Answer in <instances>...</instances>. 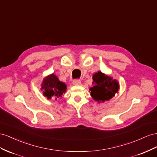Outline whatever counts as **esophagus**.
<instances>
[{"mask_svg":"<svg viewBox=\"0 0 157 157\" xmlns=\"http://www.w3.org/2000/svg\"><path fill=\"white\" fill-rule=\"evenodd\" d=\"M73 84L75 85V86H78V85L81 84V82H80V80L75 79V80H74V81H73Z\"/></svg>","mask_w":157,"mask_h":157,"instance_id":"34e87169","label":"esophagus"}]
</instances>
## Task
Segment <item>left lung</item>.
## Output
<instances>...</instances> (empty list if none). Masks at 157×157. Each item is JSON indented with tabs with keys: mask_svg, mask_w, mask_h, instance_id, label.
<instances>
[{
	"mask_svg": "<svg viewBox=\"0 0 157 157\" xmlns=\"http://www.w3.org/2000/svg\"><path fill=\"white\" fill-rule=\"evenodd\" d=\"M93 87L89 89L91 96L98 102L109 101L118 91L119 83L116 79L98 71L93 76Z\"/></svg>",
	"mask_w": 157,
	"mask_h": 157,
	"instance_id": "obj_1",
	"label": "left lung"
}]
</instances>
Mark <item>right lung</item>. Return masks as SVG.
Listing matches in <instances>:
<instances>
[{"mask_svg": "<svg viewBox=\"0 0 157 157\" xmlns=\"http://www.w3.org/2000/svg\"><path fill=\"white\" fill-rule=\"evenodd\" d=\"M66 85L60 82L56 76L52 74L43 79L41 90L43 92V95L48 99L52 97L57 100L62 97V95L66 91Z\"/></svg>", "mask_w": 157, "mask_h": 157, "instance_id": "obj_1", "label": "right lung"}]
</instances>
